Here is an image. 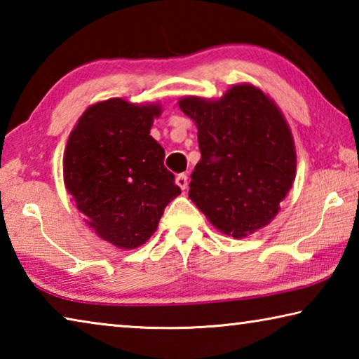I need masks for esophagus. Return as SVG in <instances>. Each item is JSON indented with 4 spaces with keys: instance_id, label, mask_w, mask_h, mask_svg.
Here are the masks:
<instances>
[{
    "instance_id": "34e87169",
    "label": "esophagus",
    "mask_w": 359,
    "mask_h": 359,
    "mask_svg": "<svg viewBox=\"0 0 359 359\" xmlns=\"http://www.w3.org/2000/svg\"><path fill=\"white\" fill-rule=\"evenodd\" d=\"M175 184H177L182 190H187L188 187V175L187 174H179L177 177H175Z\"/></svg>"
}]
</instances>
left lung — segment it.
Returning <instances> with one entry per match:
<instances>
[{
	"instance_id": "1",
	"label": "left lung",
	"mask_w": 359,
	"mask_h": 359,
	"mask_svg": "<svg viewBox=\"0 0 359 359\" xmlns=\"http://www.w3.org/2000/svg\"><path fill=\"white\" fill-rule=\"evenodd\" d=\"M179 107L196 123L201 151L188 198L236 239L269 224L296 177L294 141L280 109L250 83L215 101L187 96Z\"/></svg>"
}]
</instances>
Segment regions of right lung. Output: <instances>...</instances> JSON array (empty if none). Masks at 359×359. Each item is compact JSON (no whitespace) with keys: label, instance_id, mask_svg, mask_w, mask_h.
<instances>
[{"label":"right lung","instance_id":"right-lung-1","mask_svg":"<svg viewBox=\"0 0 359 359\" xmlns=\"http://www.w3.org/2000/svg\"><path fill=\"white\" fill-rule=\"evenodd\" d=\"M160 104L111 98L90 106L71 131L63 156L66 190L85 222L118 248L145 244L166 205L180 194L150 136Z\"/></svg>","mask_w":359,"mask_h":359}]
</instances>
